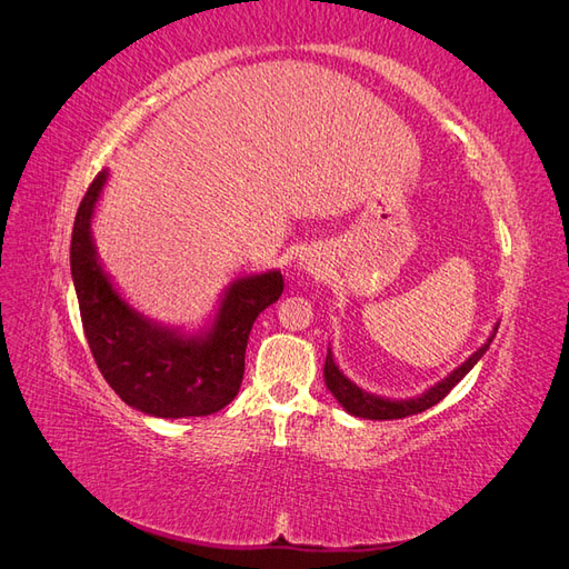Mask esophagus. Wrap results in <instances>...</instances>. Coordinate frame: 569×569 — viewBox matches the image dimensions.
I'll return each instance as SVG.
<instances>
[{
	"instance_id": "esophagus-1",
	"label": "esophagus",
	"mask_w": 569,
	"mask_h": 569,
	"mask_svg": "<svg viewBox=\"0 0 569 569\" xmlns=\"http://www.w3.org/2000/svg\"><path fill=\"white\" fill-rule=\"evenodd\" d=\"M297 266H299V270H303V272H308V274H320V272L325 270V263H322L320 253H313V251L301 253Z\"/></svg>"
}]
</instances>
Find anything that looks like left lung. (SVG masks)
<instances>
[{
  "label": "left lung",
  "instance_id": "left-lung-1",
  "mask_svg": "<svg viewBox=\"0 0 569 569\" xmlns=\"http://www.w3.org/2000/svg\"><path fill=\"white\" fill-rule=\"evenodd\" d=\"M496 332H498V322L493 325L489 339L481 343V347L468 360H465V363H460L453 372L446 375L443 380H439L435 387L425 389L418 396H410V399H389V396L370 393L363 387H358L353 380H349V377L339 370V366L335 363L332 349H327V358H325V370H322L325 385L339 401V406L349 412V416L366 418V420H401L408 416H418V412L437 406L443 396L449 393L462 380V377L477 366V360L485 356L487 349L491 347Z\"/></svg>",
  "mask_w": 569,
  "mask_h": 569
}]
</instances>
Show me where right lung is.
Instances as JSON below:
<instances>
[{
    "label": "right lung",
    "mask_w": 569,
    "mask_h": 569,
    "mask_svg": "<svg viewBox=\"0 0 569 569\" xmlns=\"http://www.w3.org/2000/svg\"><path fill=\"white\" fill-rule=\"evenodd\" d=\"M107 182L109 168L82 197L71 237V274L97 368L120 401L151 418L211 416L242 387L251 327L280 299L282 272L239 274L197 332L147 318L120 295L97 253L92 220Z\"/></svg>",
    "instance_id": "add662e5"
}]
</instances>
